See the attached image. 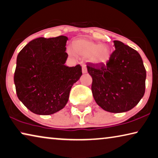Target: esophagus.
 Here are the masks:
<instances>
[{
    "label": "esophagus",
    "instance_id": "obj_1",
    "mask_svg": "<svg viewBox=\"0 0 158 158\" xmlns=\"http://www.w3.org/2000/svg\"><path fill=\"white\" fill-rule=\"evenodd\" d=\"M82 72L83 73H86L87 72V67H86V65L85 64H82Z\"/></svg>",
    "mask_w": 158,
    "mask_h": 158
}]
</instances>
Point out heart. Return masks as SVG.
<instances>
[{
    "label": "heart",
    "instance_id": "heart-1",
    "mask_svg": "<svg viewBox=\"0 0 158 158\" xmlns=\"http://www.w3.org/2000/svg\"><path fill=\"white\" fill-rule=\"evenodd\" d=\"M74 50L80 56L90 58L91 62L97 64H106L111 57V50L108 46L85 39L77 40L74 44ZM67 52L72 56L74 54L72 47L68 48Z\"/></svg>",
    "mask_w": 158,
    "mask_h": 158
}]
</instances>
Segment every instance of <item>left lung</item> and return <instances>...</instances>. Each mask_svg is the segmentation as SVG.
I'll use <instances>...</instances> for the list:
<instances>
[{
  "mask_svg": "<svg viewBox=\"0 0 158 158\" xmlns=\"http://www.w3.org/2000/svg\"><path fill=\"white\" fill-rule=\"evenodd\" d=\"M115 50L104 64H87L95 101L106 111L119 113L133 108L143 96L146 71L136 50L114 41Z\"/></svg>",
  "mask_w": 158,
  "mask_h": 158,
  "instance_id": "left-lung-1",
  "label": "left lung"
}]
</instances>
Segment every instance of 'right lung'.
I'll use <instances>...</instances> for the list:
<instances>
[{"mask_svg":"<svg viewBox=\"0 0 158 158\" xmlns=\"http://www.w3.org/2000/svg\"><path fill=\"white\" fill-rule=\"evenodd\" d=\"M67 40L64 36L40 37L27 44L17 56L14 74L17 96L35 114H52L63 108L72 86L81 76L80 64L64 65Z\"/></svg>","mask_w":158,"mask_h":158,"instance_id":"1","label":"right lung"}]
</instances>
